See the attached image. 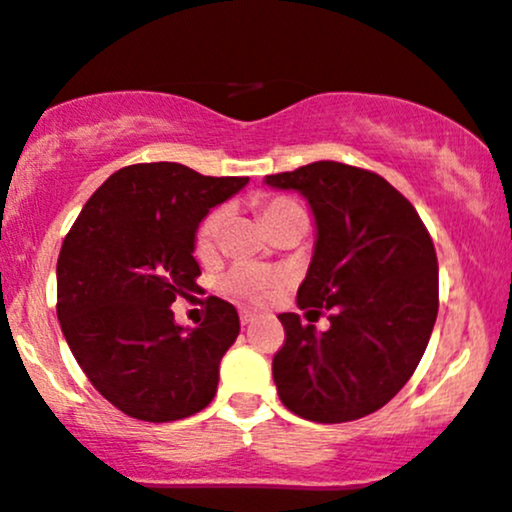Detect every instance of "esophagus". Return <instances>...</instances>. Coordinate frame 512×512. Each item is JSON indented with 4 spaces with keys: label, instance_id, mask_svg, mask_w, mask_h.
<instances>
[{
    "label": "esophagus",
    "instance_id": "esophagus-1",
    "mask_svg": "<svg viewBox=\"0 0 512 512\" xmlns=\"http://www.w3.org/2000/svg\"><path fill=\"white\" fill-rule=\"evenodd\" d=\"M257 315H255V312H252V310H240V324H250L252 322V319H255Z\"/></svg>",
    "mask_w": 512,
    "mask_h": 512
}]
</instances>
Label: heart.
Wrapping results in <instances>:
<instances>
[{
  "label": "heart",
  "mask_w": 512,
  "mask_h": 512,
  "mask_svg": "<svg viewBox=\"0 0 512 512\" xmlns=\"http://www.w3.org/2000/svg\"><path fill=\"white\" fill-rule=\"evenodd\" d=\"M298 212H303V209L295 205L293 200L274 197V200H269L267 205H264L262 219L264 224H267V229L274 231L281 221H286ZM226 221H229V207L224 205L214 207L212 212L200 221V226H197L195 231L197 257L207 260V257H212L214 252H217L221 233L226 229ZM276 283H279V274L269 272V269L257 267V264H236V267L229 269L224 279H221V288L238 300L260 303V300H264L274 291Z\"/></svg>",
  "instance_id": "obj_1"
}]
</instances>
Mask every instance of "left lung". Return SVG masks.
<instances>
[{
	"mask_svg": "<svg viewBox=\"0 0 512 512\" xmlns=\"http://www.w3.org/2000/svg\"><path fill=\"white\" fill-rule=\"evenodd\" d=\"M307 197L317 243L298 307L331 326L279 315L272 372L281 403L310 422H353L384 408L420 365L436 312L439 262L417 209L386 178L341 162L267 176Z\"/></svg>",
	"mask_w": 512,
	"mask_h": 512,
	"instance_id": "left-lung-1",
	"label": "left lung"
}]
</instances>
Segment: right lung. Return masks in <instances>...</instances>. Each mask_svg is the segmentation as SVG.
Wrapping results in <instances>:
<instances>
[{
  "mask_svg": "<svg viewBox=\"0 0 512 512\" xmlns=\"http://www.w3.org/2000/svg\"><path fill=\"white\" fill-rule=\"evenodd\" d=\"M248 176H202L176 162L123 166L85 202L57 262V315L90 384L143 422H176L212 403L236 341V307L207 298L197 329L171 303L197 288L195 231Z\"/></svg>",
  "mask_w": 512,
  "mask_h": 512,
  "instance_id": "obj_1",
  "label": "right lung"
}]
</instances>
